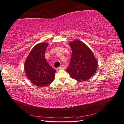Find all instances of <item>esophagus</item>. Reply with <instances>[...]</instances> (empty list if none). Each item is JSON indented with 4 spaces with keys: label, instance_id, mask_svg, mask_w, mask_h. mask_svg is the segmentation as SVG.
<instances>
[{
    "label": "esophagus",
    "instance_id": "34e87169",
    "mask_svg": "<svg viewBox=\"0 0 124 124\" xmlns=\"http://www.w3.org/2000/svg\"><path fill=\"white\" fill-rule=\"evenodd\" d=\"M65 68V66L64 65H61L58 68H57V70H61V69H64V68Z\"/></svg>",
    "mask_w": 124,
    "mask_h": 124
}]
</instances>
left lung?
<instances>
[{"label":"left lung","mask_w":124,"mask_h":124,"mask_svg":"<svg viewBox=\"0 0 124 124\" xmlns=\"http://www.w3.org/2000/svg\"><path fill=\"white\" fill-rule=\"evenodd\" d=\"M72 49L70 65L66 71L72 79L79 82L88 80L97 70L98 62L91 50L81 41L70 43Z\"/></svg>","instance_id":"left-lung-1"}]
</instances>
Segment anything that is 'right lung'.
<instances>
[{
	"label": "right lung",
	"instance_id": "add662e5",
	"mask_svg": "<svg viewBox=\"0 0 124 124\" xmlns=\"http://www.w3.org/2000/svg\"><path fill=\"white\" fill-rule=\"evenodd\" d=\"M48 43H40L31 49L24 63L27 77L34 85L47 86L54 81L56 70L50 66L44 54Z\"/></svg>",
	"mask_w": 124,
	"mask_h": 124
}]
</instances>
